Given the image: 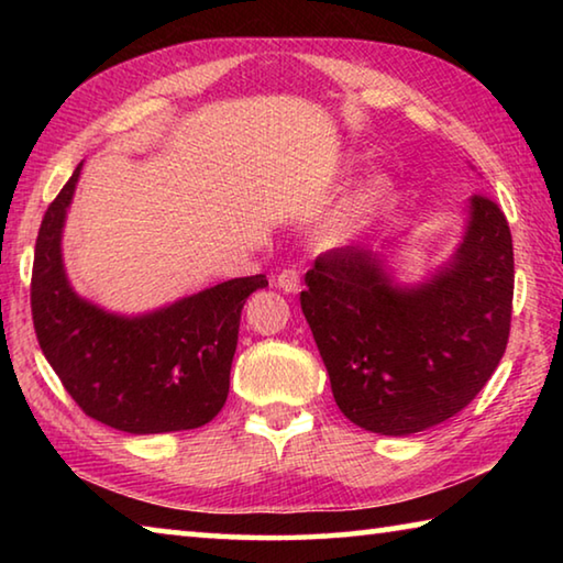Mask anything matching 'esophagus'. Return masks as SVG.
<instances>
[{"instance_id":"34e87169","label":"esophagus","mask_w":563,"mask_h":563,"mask_svg":"<svg viewBox=\"0 0 563 563\" xmlns=\"http://www.w3.org/2000/svg\"><path fill=\"white\" fill-rule=\"evenodd\" d=\"M275 285L283 292H298L300 288V271L298 268H285L278 273V280H275Z\"/></svg>"}]
</instances>
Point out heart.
<instances>
[{"label": "heart", "mask_w": 563, "mask_h": 563, "mask_svg": "<svg viewBox=\"0 0 563 563\" xmlns=\"http://www.w3.org/2000/svg\"><path fill=\"white\" fill-rule=\"evenodd\" d=\"M393 194V184L387 178H373L369 184L362 186L357 194H352L338 206V211L330 216V221L325 225V238L330 243H340L347 241V238L357 235L360 231L373 223V218L377 216L379 208L385 206V201Z\"/></svg>", "instance_id": "b5f03b06"}]
</instances>
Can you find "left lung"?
Masks as SVG:
<instances>
[{
  "instance_id": "8db88e82",
  "label": "left lung",
  "mask_w": 563,
  "mask_h": 563,
  "mask_svg": "<svg viewBox=\"0 0 563 563\" xmlns=\"http://www.w3.org/2000/svg\"><path fill=\"white\" fill-rule=\"evenodd\" d=\"M511 231L497 201L472 196L450 268L397 288L367 247H332L305 273L300 308L350 422L405 437L472 402L507 350Z\"/></svg>"
}]
</instances>
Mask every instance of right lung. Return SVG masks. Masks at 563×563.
<instances>
[{
  "instance_id": "add662e5",
  "label": "right lung",
  "mask_w": 563,
  "mask_h": 563,
  "mask_svg": "<svg viewBox=\"0 0 563 563\" xmlns=\"http://www.w3.org/2000/svg\"><path fill=\"white\" fill-rule=\"evenodd\" d=\"M81 164L46 208L32 268L36 340L84 415L129 434L196 430L221 412L247 295L265 275L218 283L168 308L121 318L64 275L62 228Z\"/></svg>"
}]
</instances>
